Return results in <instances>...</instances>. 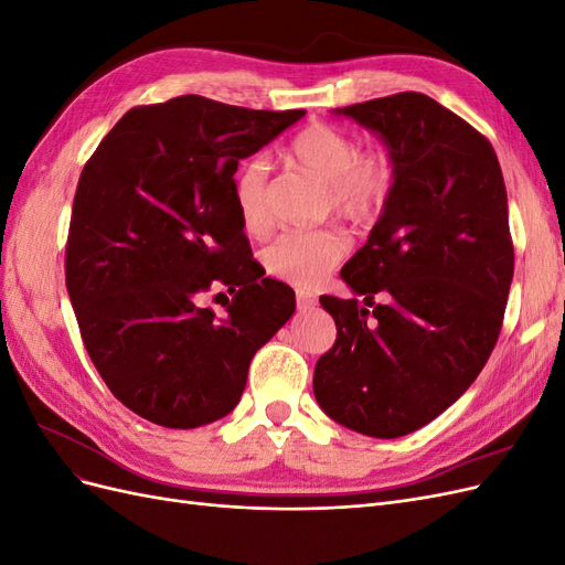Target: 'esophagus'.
Here are the masks:
<instances>
[{
	"label": "esophagus",
	"mask_w": 565,
	"mask_h": 565,
	"mask_svg": "<svg viewBox=\"0 0 565 565\" xmlns=\"http://www.w3.org/2000/svg\"><path fill=\"white\" fill-rule=\"evenodd\" d=\"M316 306H318V297L299 289V292H297V309L299 311H311V309H316Z\"/></svg>",
	"instance_id": "1"
}]
</instances>
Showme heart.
I'll list each match as a JSON object with an SVG mask.
<instances>
[{"instance_id":"b5f03b06","label":"heart","mask_w":565,"mask_h":565,"mask_svg":"<svg viewBox=\"0 0 565 565\" xmlns=\"http://www.w3.org/2000/svg\"><path fill=\"white\" fill-rule=\"evenodd\" d=\"M287 158L328 185L330 207L353 224L377 218L393 191V162L384 150H358L344 129L316 122L301 129L287 148ZM233 204L245 231L270 226V181L264 158L247 160L233 179ZM349 252L339 228L289 231L264 249V268L273 278L295 287H316Z\"/></svg>"}]
</instances>
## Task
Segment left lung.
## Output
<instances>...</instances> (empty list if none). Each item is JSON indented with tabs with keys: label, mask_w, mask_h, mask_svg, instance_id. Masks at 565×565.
<instances>
[{
	"label": "left lung",
	"mask_w": 565,
	"mask_h": 565,
	"mask_svg": "<svg viewBox=\"0 0 565 565\" xmlns=\"http://www.w3.org/2000/svg\"><path fill=\"white\" fill-rule=\"evenodd\" d=\"M337 113L382 136L396 177L367 243L341 268L365 306L320 297L337 339L318 358L313 393L349 429L398 438L448 409L498 344L514 278L507 188L486 136L426 94Z\"/></svg>",
	"instance_id": "1"
}]
</instances>
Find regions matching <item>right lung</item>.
<instances>
[{"label":"right lung","instance_id":"right-lung-1","mask_svg":"<svg viewBox=\"0 0 565 565\" xmlns=\"http://www.w3.org/2000/svg\"><path fill=\"white\" fill-rule=\"evenodd\" d=\"M306 110L204 96L136 106L84 164L65 245V287L113 396L167 429L226 417L256 349L295 313L264 278L233 204V174ZM230 287L218 321L199 299Z\"/></svg>","mask_w":565,"mask_h":565}]
</instances>
